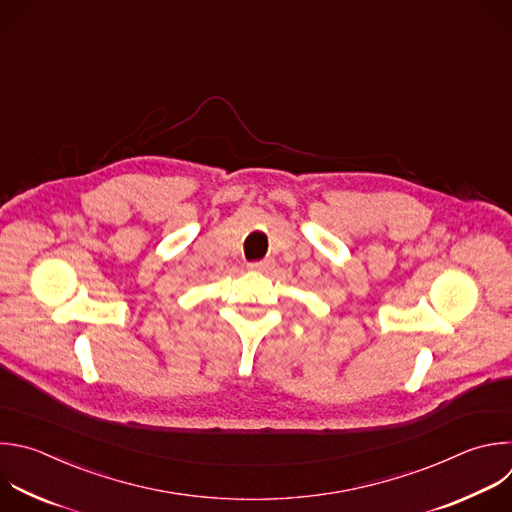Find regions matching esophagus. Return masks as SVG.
<instances>
[{
    "label": "esophagus",
    "mask_w": 512,
    "mask_h": 512,
    "mask_svg": "<svg viewBox=\"0 0 512 512\" xmlns=\"http://www.w3.org/2000/svg\"><path fill=\"white\" fill-rule=\"evenodd\" d=\"M273 267V261L271 259H263V261H253L249 263V269L251 271H269Z\"/></svg>",
    "instance_id": "1"
}]
</instances>
